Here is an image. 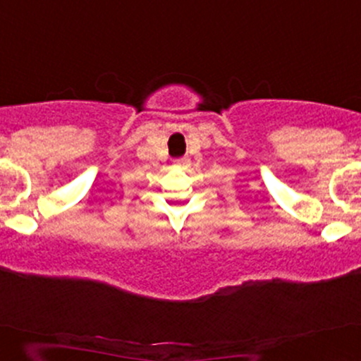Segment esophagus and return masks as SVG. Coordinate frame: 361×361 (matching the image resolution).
Masks as SVG:
<instances>
[{
    "instance_id": "1",
    "label": "esophagus",
    "mask_w": 361,
    "mask_h": 361,
    "mask_svg": "<svg viewBox=\"0 0 361 361\" xmlns=\"http://www.w3.org/2000/svg\"><path fill=\"white\" fill-rule=\"evenodd\" d=\"M190 164L189 157H180V159H176V165H180V167H188Z\"/></svg>"
}]
</instances>
